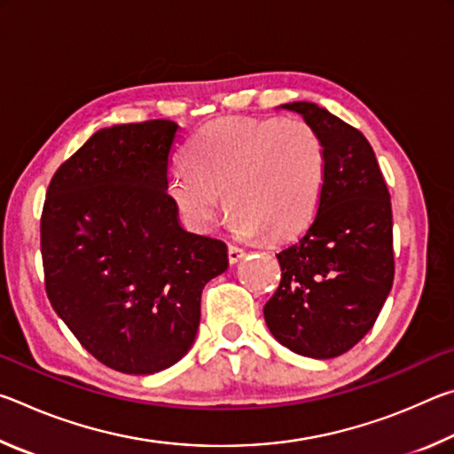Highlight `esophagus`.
<instances>
[{"instance_id": "obj_1", "label": "esophagus", "mask_w": 454, "mask_h": 454, "mask_svg": "<svg viewBox=\"0 0 454 454\" xmlns=\"http://www.w3.org/2000/svg\"><path fill=\"white\" fill-rule=\"evenodd\" d=\"M244 256H246V252L242 248H238V246H230L228 248V262L232 266L240 262Z\"/></svg>"}]
</instances>
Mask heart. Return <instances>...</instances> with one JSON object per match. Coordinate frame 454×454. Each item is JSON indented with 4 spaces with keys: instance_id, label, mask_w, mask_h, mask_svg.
Returning <instances> with one entry per match:
<instances>
[{
    "instance_id": "heart-1",
    "label": "heart",
    "mask_w": 454,
    "mask_h": 454,
    "mask_svg": "<svg viewBox=\"0 0 454 454\" xmlns=\"http://www.w3.org/2000/svg\"><path fill=\"white\" fill-rule=\"evenodd\" d=\"M188 166L168 174L166 190L188 226L210 230L224 194L242 238L284 240L310 224L326 178V150L301 118L222 120L196 136Z\"/></svg>"
}]
</instances>
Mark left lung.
<instances>
[{"mask_svg": "<svg viewBox=\"0 0 454 454\" xmlns=\"http://www.w3.org/2000/svg\"><path fill=\"white\" fill-rule=\"evenodd\" d=\"M278 107L317 128L326 178L310 228L276 254L282 278L264 320L296 355L334 358L363 340L393 288L390 196L372 145L356 128L312 102Z\"/></svg>", "mask_w": 454, "mask_h": 454, "instance_id": "obj_1", "label": "left lung"}]
</instances>
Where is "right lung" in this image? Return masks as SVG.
<instances>
[{
	"label": "right lung",
	"instance_id": "add662e5",
	"mask_svg": "<svg viewBox=\"0 0 454 454\" xmlns=\"http://www.w3.org/2000/svg\"><path fill=\"white\" fill-rule=\"evenodd\" d=\"M178 129L170 120L98 129L45 194L50 302L82 347L118 372L153 374L186 356L202 290L228 268L226 244L184 228L168 196Z\"/></svg>",
	"mask_w": 454,
	"mask_h": 454
}]
</instances>
